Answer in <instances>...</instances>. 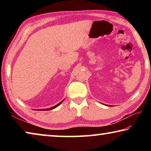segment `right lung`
Returning a JSON list of instances; mask_svg holds the SVG:
<instances>
[{
  "instance_id": "1",
  "label": "right lung",
  "mask_w": 151,
  "mask_h": 151,
  "mask_svg": "<svg viewBox=\"0 0 151 151\" xmlns=\"http://www.w3.org/2000/svg\"><path fill=\"white\" fill-rule=\"evenodd\" d=\"M63 102V101H61L60 103H58V104H57V105H55V106H53V107H51V108H49V109H40V111H49V110H51V109H55V108H56V107L57 106H58V105H60V104L62 103ZM40 111V110H39Z\"/></svg>"
}]
</instances>
